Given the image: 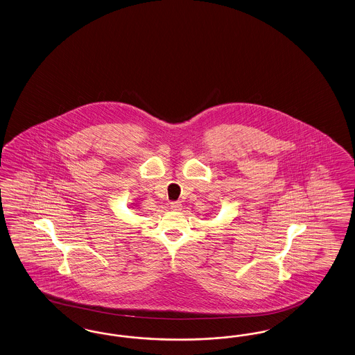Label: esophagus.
Wrapping results in <instances>:
<instances>
[{"label": "esophagus", "instance_id": "34e87169", "mask_svg": "<svg viewBox=\"0 0 355 355\" xmlns=\"http://www.w3.org/2000/svg\"><path fill=\"white\" fill-rule=\"evenodd\" d=\"M171 210H181V202H171Z\"/></svg>", "mask_w": 355, "mask_h": 355}]
</instances>
